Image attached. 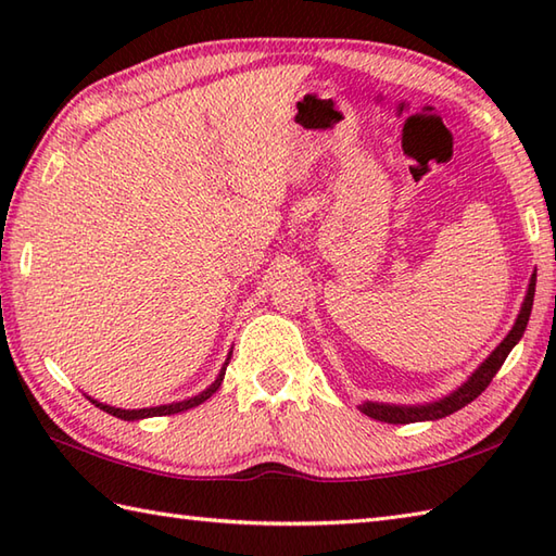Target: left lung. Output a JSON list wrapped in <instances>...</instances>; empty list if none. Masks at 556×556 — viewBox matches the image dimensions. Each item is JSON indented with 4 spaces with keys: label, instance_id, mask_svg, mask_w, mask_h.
I'll return each mask as SVG.
<instances>
[{
    "label": "left lung",
    "instance_id": "1",
    "mask_svg": "<svg viewBox=\"0 0 556 556\" xmlns=\"http://www.w3.org/2000/svg\"><path fill=\"white\" fill-rule=\"evenodd\" d=\"M533 299H535V275L530 277L528 293L523 299L521 313H518L516 323L511 327V332L504 337L502 344L490 353L485 363H482L480 368L456 389V392H452L448 396H442L440 401H432V404H422V406H396V404H375V401H365L361 410L365 413V416H370L375 420L392 422V425H406V422L446 418V416H452V413H456L458 408L468 406L470 401L485 392L488 384L492 382V377L500 372L506 356H509L511 349L518 344V341H521L526 327H528V320H530V311H533Z\"/></svg>",
    "mask_w": 556,
    "mask_h": 556
}]
</instances>
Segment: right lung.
Listing matches in <instances>:
<instances>
[{
    "mask_svg": "<svg viewBox=\"0 0 556 556\" xmlns=\"http://www.w3.org/2000/svg\"><path fill=\"white\" fill-rule=\"evenodd\" d=\"M229 358H231V353H229ZM229 358H227V363H224V368L219 370V375H217V380L212 382L205 392H200L198 396H191V399H184V401H176V404H167V406H152V408H134V410H126V408H114V406H108V404H100V401H96V399H90L92 404H96L98 408H102V410H108L110 416H116V418H122V420H143V418H155V416H172V413H181V410H188V408H195V406H200L203 404V401H207L212 394L217 392L219 389V384H222V380H224V372H227V365H229Z\"/></svg>",
    "mask_w": 556,
    "mask_h": 556,
    "instance_id": "obj_1",
    "label": "right lung"
}]
</instances>
